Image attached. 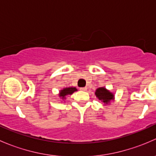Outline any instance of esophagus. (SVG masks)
I'll return each mask as SVG.
<instances>
[{
    "label": "esophagus",
    "mask_w": 156,
    "mask_h": 156,
    "mask_svg": "<svg viewBox=\"0 0 156 156\" xmlns=\"http://www.w3.org/2000/svg\"><path fill=\"white\" fill-rule=\"evenodd\" d=\"M80 90H83V91H86L87 90V87H81L80 88Z\"/></svg>",
    "instance_id": "obj_1"
}]
</instances>
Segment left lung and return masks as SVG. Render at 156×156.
Instances as JSON below:
<instances>
[{"instance_id":"1","label":"left lung","mask_w":156,"mask_h":156,"mask_svg":"<svg viewBox=\"0 0 156 156\" xmlns=\"http://www.w3.org/2000/svg\"><path fill=\"white\" fill-rule=\"evenodd\" d=\"M95 95L99 100L104 103L105 106L110 104L111 101L115 100L114 94L104 87L97 88L95 91Z\"/></svg>"}]
</instances>
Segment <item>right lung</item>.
Wrapping results in <instances>:
<instances>
[{
  "label": "right lung",
  "mask_w": 156,
  "mask_h": 156,
  "mask_svg": "<svg viewBox=\"0 0 156 156\" xmlns=\"http://www.w3.org/2000/svg\"><path fill=\"white\" fill-rule=\"evenodd\" d=\"M76 87H65L63 89L60 90L59 92V97H60V99H62V100H66V96L68 95H72L74 92L77 91Z\"/></svg>",
  "instance_id": "add662e5"
}]
</instances>
